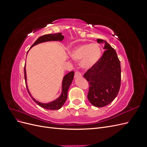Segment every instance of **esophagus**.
I'll list each match as a JSON object with an SVG mask.
<instances>
[{
  "mask_svg": "<svg viewBox=\"0 0 147 147\" xmlns=\"http://www.w3.org/2000/svg\"><path fill=\"white\" fill-rule=\"evenodd\" d=\"M82 77L81 73L78 72V71H76V72H75V77L77 78V77Z\"/></svg>",
  "mask_w": 147,
  "mask_h": 147,
  "instance_id": "esophagus-1",
  "label": "esophagus"
}]
</instances>
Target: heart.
<instances>
[{
	"instance_id": "b5f03b06",
	"label": "heart",
	"mask_w": 147,
	"mask_h": 147,
	"mask_svg": "<svg viewBox=\"0 0 147 147\" xmlns=\"http://www.w3.org/2000/svg\"><path fill=\"white\" fill-rule=\"evenodd\" d=\"M70 56L75 61H80L82 68L88 69L94 66L101 56L100 47L96 43H85L74 48L70 52Z\"/></svg>"
}]
</instances>
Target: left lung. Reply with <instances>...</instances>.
<instances>
[{"instance_id": "obj_1", "label": "left lung", "mask_w": 147, "mask_h": 147, "mask_svg": "<svg viewBox=\"0 0 147 147\" xmlns=\"http://www.w3.org/2000/svg\"><path fill=\"white\" fill-rule=\"evenodd\" d=\"M97 41L104 44L105 50L83 77L89 83V101L97 107H103L111 103L118 94L121 86V65L114 48L103 40L97 39Z\"/></svg>"}]
</instances>
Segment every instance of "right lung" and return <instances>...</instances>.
Masks as SVG:
<instances>
[{"instance_id": "add662e5", "label": "right lung", "mask_w": 147, "mask_h": 147, "mask_svg": "<svg viewBox=\"0 0 147 147\" xmlns=\"http://www.w3.org/2000/svg\"><path fill=\"white\" fill-rule=\"evenodd\" d=\"M64 37L62 35L61 33H57V34H47V35H42V36L38 38V39L35 41L33 45L31 46L30 48H32V47L35 46V45H37L38 43H40L42 42H48V41H62L64 39ZM74 71H72L69 73H68L67 75H65V76L63 78V84H62V93L59 97H58L57 99L55 100L54 101H53L51 102H49V103L47 104H43L41 103V102H39L37 100L34 99L32 97V96L30 95V92H29L28 86H27V79H26V68L24 66V78H25V82H26V88H27L28 91L29 92V95L30 97H32V99L36 102V103L42 107L48 109V110H58L61 109L64 104L65 103V102L67 99V92L69 88V86L72 83V82L74 79Z\"/></svg>"}]
</instances>
